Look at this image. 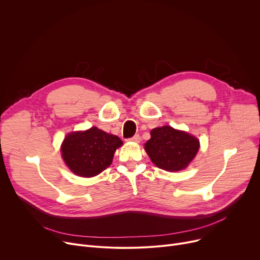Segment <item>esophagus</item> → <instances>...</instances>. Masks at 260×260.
I'll list each match as a JSON object with an SVG mask.
<instances>
[{
  "label": "esophagus",
  "instance_id": "obj_1",
  "mask_svg": "<svg viewBox=\"0 0 260 260\" xmlns=\"http://www.w3.org/2000/svg\"><path fill=\"white\" fill-rule=\"evenodd\" d=\"M140 136L139 135H135L134 137H132V138H129V139H127L128 141H132V142H140Z\"/></svg>",
  "mask_w": 260,
  "mask_h": 260
}]
</instances>
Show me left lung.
<instances>
[{
  "label": "left lung",
  "instance_id": "8db88e82",
  "mask_svg": "<svg viewBox=\"0 0 260 260\" xmlns=\"http://www.w3.org/2000/svg\"><path fill=\"white\" fill-rule=\"evenodd\" d=\"M151 138L145 143V150L152 163L164 170L184 169L200 148V142L193 136L171 126L153 128Z\"/></svg>",
  "mask_w": 260,
  "mask_h": 260
}]
</instances>
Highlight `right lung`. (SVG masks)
Returning <instances> with one entry per match:
<instances>
[{
  "label": "right lung",
  "mask_w": 260,
  "mask_h": 260,
  "mask_svg": "<svg viewBox=\"0 0 260 260\" xmlns=\"http://www.w3.org/2000/svg\"><path fill=\"white\" fill-rule=\"evenodd\" d=\"M122 145L117 136L97 127L69 134L62 142V158L75 175L90 178L107 169L115 150Z\"/></svg>",
  "instance_id": "1"
}]
</instances>
